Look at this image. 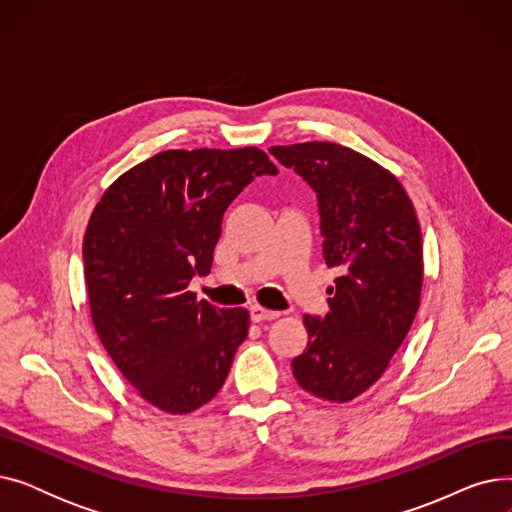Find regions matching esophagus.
Masks as SVG:
<instances>
[{
  "label": "esophagus",
  "mask_w": 512,
  "mask_h": 512,
  "mask_svg": "<svg viewBox=\"0 0 512 512\" xmlns=\"http://www.w3.org/2000/svg\"><path fill=\"white\" fill-rule=\"evenodd\" d=\"M282 313L280 311H272V309H265V307H261V305H253L251 307V319L253 321H272V319H278Z\"/></svg>",
  "instance_id": "esophagus-1"
}]
</instances>
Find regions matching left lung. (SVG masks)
<instances>
[{
  "mask_svg": "<svg viewBox=\"0 0 512 512\" xmlns=\"http://www.w3.org/2000/svg\"><path fill=\"white\" fill-rule=\"evenodd\" d=\"M270 153L313 186L324 259L340 272L326 317H303L309 342L292 375L317 398L348 402L382 378L413 326L423 286L417 213L398 178L351 147L309 141Z\"/></svg>",
  "mask_w": 512,
  "mask_h": 512,
  "instance_id": "1",
  "label": "left lung"
}]
</instances>
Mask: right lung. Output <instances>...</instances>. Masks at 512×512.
<instances>
[{
  "label": "right lung",
  "mask_w": 512,
  "mask_h": 512,
  "mask_svg": "<svg viewBox=\"0 0 512 512\" xmlns=\"http://www.w3.org/2000/svg\"><path fill=\"white\" fill-rule=\"evenodd\" d=\"M265 151L168 149L116 178L83 240L93 328L114 365L159 411L186 415L220 392L249 334L247 309H215L188 290L207 276L228 205Z\"/></svg>",
  "instance_id": "1"
}]
</instances>
